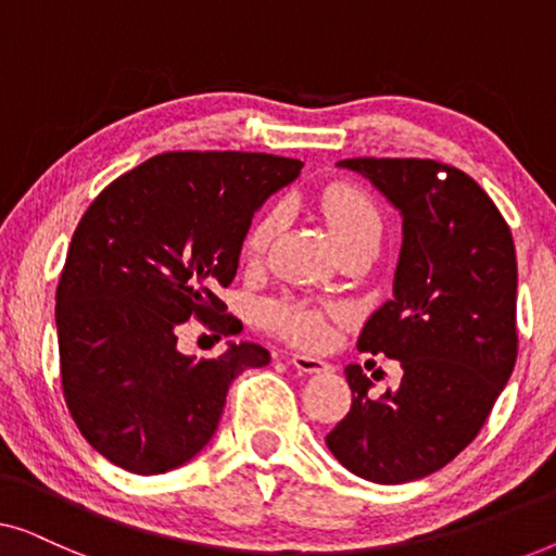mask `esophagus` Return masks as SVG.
<instances>
[{
	"label": "esophagus",
	"mask_w": 556,
	"mask_h": 556,
	"mask_svg": "<svg viewBox=\"0 0 556 556\" xmlns=\"http://www.w3.org/2000/svg\"><path fill=\"white\" fill-rule=\"evenodd\" d=\"M291 364L303 375H318V371H326L331 369L329 362L318 359V356H311V354H291Z\"/></svg>",
	"instance_id": "34e87169"
}]
</instances>
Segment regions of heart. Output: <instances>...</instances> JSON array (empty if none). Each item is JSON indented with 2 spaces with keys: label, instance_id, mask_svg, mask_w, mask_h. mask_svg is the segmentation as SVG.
I'll use <instances>...</instances> for the list:
<instances>
[{
  "label": "heart",
  "instance_id": "b5f03b06",
  "mask_svg": "<svg viewBox=\"0 0 556 556\" xmlns=\"http://www.w3.org/2000/svg\"><path fill=\"white\" fill-rule=\"evenodd\" d=\"M318 207H321L326 223L331 227L339 250L359 245V242H377V245L382 242V212H379L375 200L364 189L346 185V181H333V185L321 189V194H318ZM283 204H270L268 210H263L250 223L245 240H242V257H245V263L255 265L263 261L270 242L276 240L280 227H283ZM333 314H339L333 306L308 299H295V295L270 301L263 311L265 324H268L270 331L301 346H321L326 337H329V318Z\"/></svg>",
  "mask_w": 556,
  "mask_h": 556
}]
</instances>
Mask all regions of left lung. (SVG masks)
<instances>
[{"mask_svg":"<svg viewBox=\"0 0 556 556\" xmlns=\"http://www.w3.org/2000/svg\"><path fill=\"white\" fill-rule=\"evenodd\" d=\"M402 212L394 295L369 316L359 352L397 359L400 390L369 397L359 364L344 369L352 407L326 435L341 466L371 483H407L451 463L511 377L516 250L478 181L435 159H344Z\"/></svg>","mask_w":556,"mask_h":556,"instance_id":"8db88e82","label":"left lung"}]
</instances>
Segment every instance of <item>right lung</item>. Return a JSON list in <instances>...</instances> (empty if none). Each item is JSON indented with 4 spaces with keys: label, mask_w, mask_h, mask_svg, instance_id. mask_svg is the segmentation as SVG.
<instances>
[{
    "label": "right lung",
    "mask_w": 556,
    "mask_h": 556,
    "mask_svg": "<svg viewBox=\"0 0 556 556\" xmlns=\"http://www.w3.org/2000/svg\"><path fill=\"white\" fill-rule=\"evenodd\" d=\"M299 159L169 151L113 179L80 217L55 293L63 397L80 435L139 476L166 473L215 435L232 379L270 362L240 341L217 359L177 349L197 318L230 337L219 288L238 273L253 212Z\"/></svg>",
    "instance_id": "add662e5"
}]
</instances>
